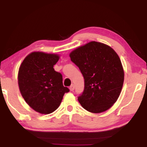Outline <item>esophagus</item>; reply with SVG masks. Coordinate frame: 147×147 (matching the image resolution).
<instances>
[{
  "instance_id": "obj_1",
  "label": "esophagus",
  "mask_w": 147,
  "mask_h": 147,
  "mask_svg": "<svg viewBox=\"0 0 147 147\" xmlns=\"http://www.w3.org/2000/svg\"><path fill=\"white\" fill-rule=\"evenodd\" d=\"M69 89H70V91H74V84H72V85L70 86V88H69Z\"/></svg>"
}]
</instances>
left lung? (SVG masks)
<instances>
[{"mask_svg":"<svg viewBox=\"0 0 147 147\" xmlns=\"http://www.w3.org/2000/svg\"><path fill=\"white\" fill-rule=\"evenodd\" d=\"M69 56L84 78L80 104L91 113L108 110L117 100L123 86L124 69L118 54L106 44L91 41L74 49Z\"/></svg>","mask_w":147,"mask_h":147,"instance_id":"8db88e82","label":"left lung"}]
</instances>
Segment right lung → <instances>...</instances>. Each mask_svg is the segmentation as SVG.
Segmentation results:
<instances>
[{
    "mask_svg": "<svg viewBox=\"0 0 147 147\" xmlns=\"http://www.w3.org/2000/svg\"><path fill=\"white\" fill-rule=\"evenodd\" d=\"M59 59L56 54L33 52L20 65L18 85L28 105L41 114L53 113L69 89L63 85L61 73L53 67Z\"/></svg>",
    "mask_w": 147,
    "mask_h": 147,
    "instance_id": "1",
    "label": "right lung"
}]
</instances>
